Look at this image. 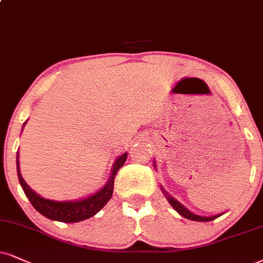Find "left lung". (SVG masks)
Segmentation results:
<instances>
[{
  "label": "left lung",
  "mask_w": 263,
  "mask_h": 263,
  "mask_svg": "<svg viewBox=\"0 0 263 263\" xmlns=\"http://www.w3.org/2000/svg\"><path fill=\"white\" fill-rule=\"evenodd\" d=\"M154 166H156V164H154ZM163 190V189H162ZM164 193V196L167 197V200L170 201V203L172 205V207H173L174 210L177 211L179 215H181L184 217V218H187V219H191V221H197V222H209V221H213V219H216L217 217H219L221 215H217V216H212V217H205V216H199V215H195V213L190 212L189 210L185 209L181 203L179 202V201H177L174 197H172L168 195V194L166 193V191H163Z\"/></svg>",
  "instance_id": "left-lung-1"
}]
</instances>
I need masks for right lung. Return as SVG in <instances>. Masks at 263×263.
<instances>
[{
	"mask_svg": "<svg viewBox=\"0 0 263 263\" xmlns=\"http://www.w3.org/2000/svg\"><path fill=\"white\" fill-rule=\"evenodd\" d=\"M27 123V122H25ZM25 123L23 124L24 128ZM128 154H123L122 156L117 158L111 172V177L106 185L101 190L97 191L93 195L86 197V199L78 200V201H53L44 199L40 195H37L34 190H31L25 180L23 179L21 174V168H19V152H17V173L19 183L24 190L25 195L34 206V209L40 212L42 216L52 219V221L64 222V223H76L84 221V219L90 218L95 216L103 206L108 202L113 194V184H115V178L117 172L121 168L126 160Z\"/></svg>",
	"mask_w": 263,
	"mask_h": 263,
	"instance_id": "add662e5",
	"label": "right lung"
}]
</instances>
